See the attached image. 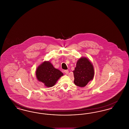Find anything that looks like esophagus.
I'll use <instances>...</instances> for the list:
<instances>
[{"label": "esophagus", "mask_w": 129, "mask_h": 129, "mask_svg": "<svg viewBox=\"0 0 129 129\" xmlns=\"http://www.w3.org/2000/svg\"><path fill=\"white\" fill-rule=\"evenodd\" d=\"M64 72L65 74H69V71H68V70H65V71H64Z\"/></svg>", "instance_id": "1"}]
</instances>
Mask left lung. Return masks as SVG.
Masks as SVG:
<instances>
[{
    "label": "left lung",
    "instance_id": "left-lung-1",
    "mask_svg": "<svg viewBox=\"0 0 129 129\" xmlns=\"http://www.w3.org/2000/svg\"><path fill=\"white\" fill-rule=\"evenodd\" d=\"M74 83L80 87H84L93 79L94 70L91 62L86 57H82L76 63L73 71Z\"/></svg>",
    "mask_w": 129,
    "mask_h": 129
}]
</instances>
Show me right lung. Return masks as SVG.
<instances>
[{"label": "right lung", "mask_w": 129, "mask_h": 129, "mask_svg": "<svg viewBox=\"0 0 129 129\" xmlns=\"http://www.w3.org/2000/svg\"><path fill=\"white\" fill-rule=\"evenodd\" d=\"M36 75L37 79L43 82L46 86L52 87L63 74L54 67L50 62L44 61L37 68Z\"/></svg>", "instance_id": "add662e5"}]
</instances>
